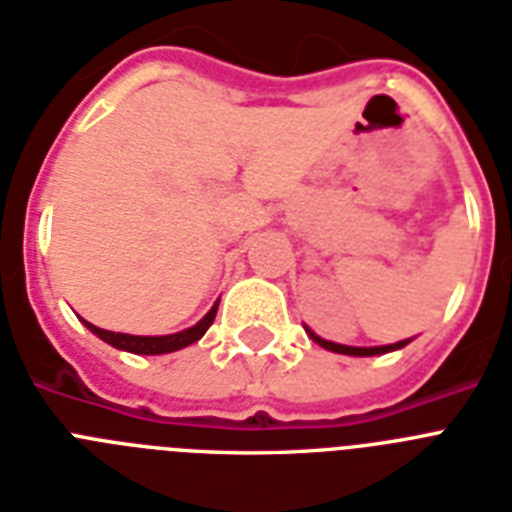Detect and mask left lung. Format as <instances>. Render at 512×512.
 Returning a JSON list of instances; mask_svg holds the SVG:
<instances>
[{
  "label": "left lung",
  "instance_id": "obj_1",
  "mask_svg": "<svg viewBox=\"0 0 512 512\" xmlns=\"http://www.w3.org/2000/svg\"><path fill=\"white\" fill-rule=\"evenodd\" d=\"M305 331L310 334V339H313L315 344H321L323 350H331V352H339V355H355V357H371V355H384V352H394L400 350V347H405L410 339H405V342H397V344H384V347H347V344H336V342H328V339H321L318 334H313L310 328L305 326Z\"/></svg>",
  "mask_w": 512,
  "mask_h": 512
}]
</instances>
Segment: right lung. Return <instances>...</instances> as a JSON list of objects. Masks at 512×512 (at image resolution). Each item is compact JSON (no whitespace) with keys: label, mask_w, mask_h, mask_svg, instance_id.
<instances>
[{"label":"right lung","mask_w":512,"mask_h":512,"mask_svg":"<svg viewBox=\"0 0 512 512\" xmlns=\"http://www.w3.org/2000/svg\"><path fill=\"white\" fill-rule=\"evenodd\" d=\"M215 313H218V302L210 307V313L197 323V326L184 328V331H178V334H168V336H134V334H115V331H105V328L94 326V323L83 321V326L89 328L91 334H97L102 342L112 344L115 350H126L134 352V355H165V352H176L184 350L189 344L199 342L205 331L213 326Z\"/></svg>","instance_id":"right-lung-1"}]
</instances>
